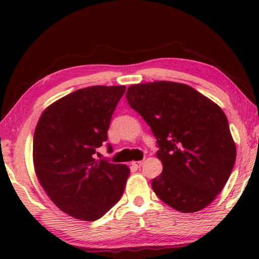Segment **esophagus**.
<instances>
[{
	"label": "esophagus",
	"mask_w": 259,
	"mask_h": 259,
	"mask_svg": "<svg viewBox=\"0 0 259 259\" xmlns=\"http://www.w3.org/2000/svg\"><path fill=\"white\" fill-rule=\"evenodd\" d=\"M132 165L134 166V167H137V168H139V167H141V166L144 165V161H132Z\"/></svg>",
	"instance_id": "1"
}]
</instances>
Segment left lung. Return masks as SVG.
Listing matches in <instances>:
<instances>
[{"instance_id": "1", "label": "left lung", "mask_w": 259, "mask_h": 259, "mask_svg": "<svg viewBox=\"0 0 259 259\" xmlns=\"http://www.w3.org/2000/svg\"><path fill=\"white\" fill-rule=\"evenodd\" d=\"M127 101L151 127L162 164L152 180L159 199L177 211L203 210L224 189L236 161L225 113L194 88L172 81L132 84Z\"/></svg>"}]
</instances>
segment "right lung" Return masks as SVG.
<instances>
[{
	"label": "right lung",
	"mask_w": 259,
	"mask_h": 259,
	"mask_svg": "<svg viewBox=\"0 0 259 259\" xmlns=\"http://www.w3.org/2000/svg\"><path fill=\"white\" fill-rule=\"evenodd\" d=\"M125 91V86L77 90L49 105L35 127V175L53 203L70 217L97 221L122 196L128 166L95 160L93 154L107 140Z\"/></svg>",
	"instance_id": "obj_1"
}]
</instances>
